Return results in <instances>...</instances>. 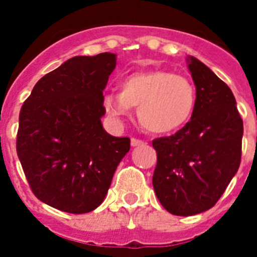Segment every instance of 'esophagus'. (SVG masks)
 I'll use <instances>...</instances> for the list:
<instances>
[{"label":"esophagus","instance_id":"esophagus-1","mask_svg":"<svg viewBox=\"0 0 257 257\" xmlns=\"http://www.w3.org/2000/svg\"><path fill=\"white\" fill-rule=\"evenodd\" d=\"M131 144H132V147H139V145L144 144V141L139 140V139H135V137H133L132 140H131Z\"/></svg>","mask_w":257,"mask_h":257}]
</instances>
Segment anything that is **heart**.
Wrapping results in <instances>:
<instances>
[{
    "instance_id": "1",
    "label": "heart",
    "mask_w": 257,
    "mask_h": 257,
    "mask_svg": "<svg viewBox=\"0 0 257 257\" xmlns=\"http://www.w3.org/2000/svg\"><path fill=\"white\" fill-rule=\"evenodd\" d=\"M102 105L121 120L137 106L141 125L149 132H175L187 124L196 106V89L187 77L168 70L135 72L121 80V92H108Z\"/></svg>"
}]
</instances>
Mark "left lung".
Wrapping results in <instances>:
<instances>
[{
    "instance_id": "8db88e82",
    "label": "left lung",
    "mask_w": 257,
    "mask_h": 257,
    "mask_svg": "<svg viewBox=\"0 0 257 257\" xmlns=\"http://www.w3.org/2000/svg\"><path fill=\"white\" fill-rule=\"evenodd\" d=\"M196 85L191 121L152 141L153 188L172 215L192 216L215 205L239 169L243 120L229 86L197 58H188Z\"/></svg>"
}]
</instances>
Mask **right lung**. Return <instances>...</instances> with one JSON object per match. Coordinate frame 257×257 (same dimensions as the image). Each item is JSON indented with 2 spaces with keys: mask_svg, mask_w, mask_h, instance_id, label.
Segmentation results:
<instances>
[{
  "mask_svg": "<svg viewBox=\"0 0 257 257\" xmlns=\"http://www.w3.org/2000/svg\"><path fill=\"white\" fill-rule=\"evenodd\" d=\"M116 54L76 56L34 85L22 105L17 155L34 196L68 213H86L104 201L131 139L101 124Z\"/></svg>",
  "mask_w": 257,
  "mask_h": 257,
  "instance_id": "add662e5",
  "label": "right lung"
}]
</instances>
